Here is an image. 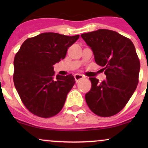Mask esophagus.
Returning <instances> with one entry per match:
<instances>
[{
	"label": "esophagus",
	"instance_id": "esophagus-1",
	"mask_svg": "<svg viewBox=\"0 0 148 148\" xmlns=\"http://www.w3.org/2000/svg\"><path fill=\"white\" fill-rule=\"evenodd\" d=\"M74 77H75V79L76 82H78V81L79 79H82L84 78V76H83L82 75H81V74L76 73L74 75Z\"/></svg>",
	"mask_w": 148,
	"mask_h": 148
}]
</instances>
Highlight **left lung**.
<instances>
[{
    "mask_svg": "<svg viewBox=\"0 0 148 148\" xmlns=\"http://www.w3.org/2000/svg\"><path fill=\"white\" fill-rule=\"evenodd\" d=\"M81 36L106 75L102 82L90 77L92 88L85 96L87 104L98 116H113L124 108L138 84L140 62L134 44L109 29H100Z\"/></svg>",
    "mask_w": 148,
    "mask_h": 148,
    "instance_id": "obj_1",
    "label": "left lung"
}]
</instances>
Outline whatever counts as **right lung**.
<instances>
[{
	"label": "right lung",
	"instance_id": "add662e5",
	"mask_svg": "<svg viewBox=\"0 0 148 148\" xmlns=\"http://www.w3.org/2000/svg\"><path fill=\"white\" fill-rule=\"evenodd\" d=\"M79 38L46 32L22 44L14 58L13 82L32 114L49 118L61 110L75 79L71 74L55 77L53 65L64 59L68 48Z\"/></svg>",
	"mask_w": 148,
	"mask_h": 148
}]
</instances>
